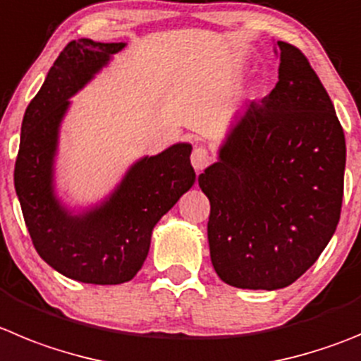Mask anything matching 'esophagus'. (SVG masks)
Masks as SVG:
<instances>
[{"instance_id": "1", "label": "esophagus", "mask_w": 361, "mask_h": 361, "mask_svg": "<svg viewBox=\"0 0 361 361\" xmlns=\"http://www.w3.org/2000/svg\"><path fill=\"white\" fill-rule=\"evenodd\" d=\"M211 159L213 157H211V154L207 152V148L197 147L193 150V154H191V164H193V168L197 171H202L209 166Z\"/></svg>"}]
</instances>
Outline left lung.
Returning a JSON list of instances; mask_svg holds the SVG:
<instances>
[{
  "mask_svg": "<svg viewBox=\"0 0 361 361\" xmlns=\"http://www.w3.org/2000/svg\"><path fill=\"white\" fill-rule=\"evenodd\" d=\"M279 82L234 116L198 175L211 204V263L224 283L279 290L319 259L340 220L345 137L300 49L277 41Z\"/></svg>",
  "mask_w": 361,
  "mask_h": 361,
  "instance_id": "left-lung-1",
  "label": "left lung"
}]
</instances>
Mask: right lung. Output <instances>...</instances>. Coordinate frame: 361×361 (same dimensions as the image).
Segmentation results:
<instances>
[{
	"instance_id": "obj_1",
	"label": "right lung",
	"mask_w": 361,
	"mask_h": 361,
	"mask_svg": "<svg viewBox=\"0 0 361 361\" xmlns=\"http://www.w3.org/2000/svg\"><path fill=\"white\" fill-rule=\"evenodd\" d=\"M125 42L71 41L26 107L14 186L39 256L62 276L89 284H121L140 272L152 231L193 186L190 143L135 161L100 204L75 211L55 193L59 132L71 100Z\"/></svg>"
}]
</instances>
